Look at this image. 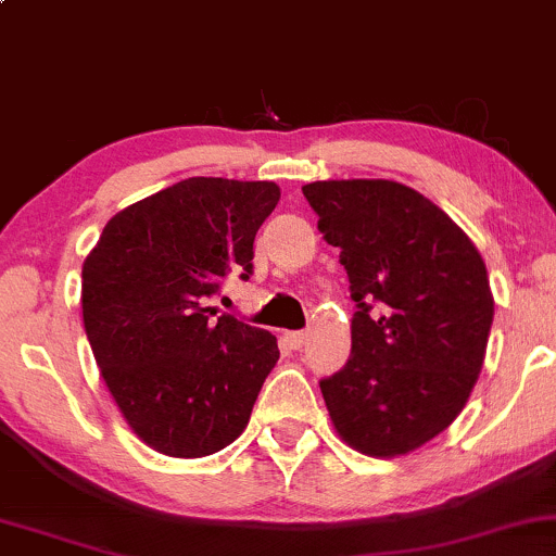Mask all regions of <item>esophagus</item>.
<instances>
[{
    "label": "esophagus",
    "mask_w": 556,
    "mask_h": 556,
    "mask_svg": "<svg viewBox=\"0 0 556 556\" xmlns=\"http://www.w3.org/2000/svg\"><path fill=\"white\" fill-rule=\"evenodd\" d=\"M285 339H287V344L292 346V350H300V346L307 342V333L305 331H290V333H285Z\"/></svg>",
    "instance_id": "1"
}]
</instances>
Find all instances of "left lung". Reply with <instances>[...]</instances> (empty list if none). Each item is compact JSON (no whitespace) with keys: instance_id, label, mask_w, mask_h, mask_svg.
Instances as JSON below:
<instances>
[{"instance_id":"8db88e82","label":"left lung","mask_w":556,"mask_h":556,"mask_svg":"<svg viewBox=\"0 0 556 556\" xmlns=\"http://www.w3.org/2000/svg\"><path fill=\"white\" fill-rule=\"evenodd\" d=\"M303 193L357 303L350 359L320 380L331 425L365 456H406L451 427L479 380L494 316L484 258L396 180H316Z\"/></svg>"}]
</instances>
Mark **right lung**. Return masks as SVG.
Masks as SVG:
<instances>
[{
	"mask_svg": "<svg viewBox=\"0 0 556 556\" xmlns=\"http://www.w3.org/2000/svg\"><path fill=\"white\" fill-rule=\"evenodd\" d=\"M274 180L186 178L116 212L83 264V320L134 434L170 458L223 451L251 419L277 337L206 307L227 271L253 269Z\"/></svg>",
	"mask_w": 556,
	"mask_h": 556,
	"instance_id": "1",
	"label": "right lung"
}]
</instances>
